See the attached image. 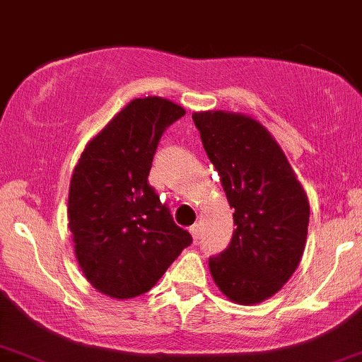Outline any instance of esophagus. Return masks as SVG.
Wrapping results in <instances>:
<instances>
[{
  "label": "esophagus",
  "mask_w": 362,
  "mask_h": 362,
  "mask_svg": "<svg viewBox=\"0 0 362 362\" xmlns=\"http://www.w3.org/2000/svg\"><path fill=\"white\" fill-rule=\"evenodd\" d=\"M190 233H192V237H194V240L197 242V240H199V237H200V225L199 223L192 225L190 226Z\"/></svg>",
  "instance_id": "1"
}]
</instances>
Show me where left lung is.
<instances>
[{
	"instance_id": "obj_1",
	"label": "left lung",
	"mask_w": 362,
	"mask_h": 362,
	"mask_svg": "<svg viewBox=\"0 0 362 362\" xmlns=\"http://www.w3.org/2000/svg\"><path fill=\"white\" fill-rule=\"evenodd\" d=\"M235 209L233 237L209 258L216 286L231 301L273 296L300 264L310 204L285 153L262 124L230 112L192 115Z\"/></svg>"
}]
</instances>
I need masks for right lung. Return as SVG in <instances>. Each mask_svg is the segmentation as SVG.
<instances>
[{"label":"right lung","mask_w":362,"mask_h":362,"mask_svg":"<svg viewBox=\"0 0 362 362\" xmlns=\"http://www.w3.org/2000/svg\"><path fill=\"white\" fill-rule=\"evenodd\" d=\"M182 115L167 99H134L86 146L72 173L67 218L76 258L110 298L151 290L192 243L148 184L162 134Z\"/></svg>","instance_id":"obj_1"}]
</instances>
